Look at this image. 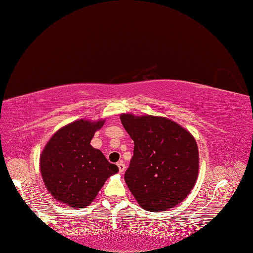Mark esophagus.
I'll return each instance as SVG.
<instances>
[{
	"label": "esophagus",
	"mask_w": 253,
	"mask_h": 253,
	"mask_svg": "<svg viewBox=\"0 0 253 253\" xmlns=\"http://www.w3.org/2000/svg\"><path fill=\"white\" fill-rule=\"evenodd\" d=\"M117 166H118V169H119V172H121V173H123L124 170L126 169V165L124 164V162H122V161L117 163Z\"/></svg>",
	"instance_id": "1"
}]
</instances>
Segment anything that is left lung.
I'll use <instances>...</instances> for the list:
<instances>
[{
	"instance_id": "obj_1",
	"label": "left lung",
	"mask_w": 253,
	"mask_h": 253,
	"mask_svg": "<svg viewBox=\"0 0 253 253\" xmlns=\"http://www.w3.org/2000/svg\"><path fill=\"white\" fill-rule=\"evenodd\" d=\"M121 121L135 144L125 182L137 202L149 212L181 203L199 174L194 137L165 117L122 114Z\"/></svg>"
}]
</instances>
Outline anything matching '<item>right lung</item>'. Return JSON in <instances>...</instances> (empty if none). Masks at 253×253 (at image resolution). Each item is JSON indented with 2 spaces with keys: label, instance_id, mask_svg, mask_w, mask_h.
<instances>
[{
  "label": "right lung",
  "instance_id": "add662e5",
  "mask_svg": "<svg viewBox=\"0 0 253 253\" xmlns=\"http://www.w3.org/2000/svg\"><path fill=\"white\" fill-rule=\"evenodd\" d=\"M105 121L85 119L68 124L54 132L40 155V170L53 198L71 208L88 207L106 179L118 172L90 142Z\"/></svg>",
  "mask_w": 253,
  "mask_h": 253
}]
</instances>
